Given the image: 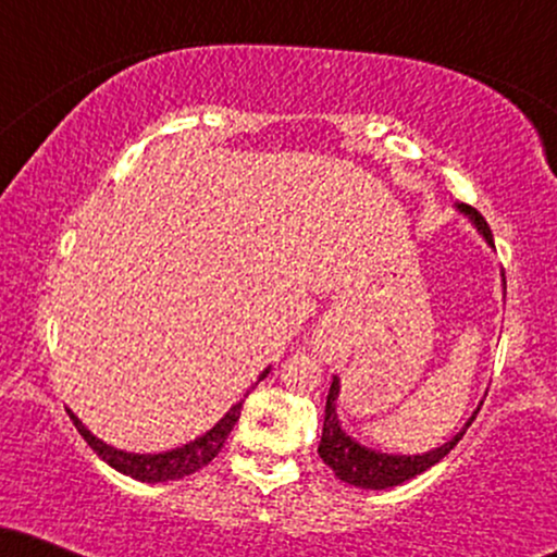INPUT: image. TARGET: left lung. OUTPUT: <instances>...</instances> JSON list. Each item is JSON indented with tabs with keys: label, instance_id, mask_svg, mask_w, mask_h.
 Masks as SVG:
<instances>
[{
	"label": "left lung",
	"instance_id": "obj_1",
	"mask_svg": "<svg viewBox=\"0 0 557 557\" xmlns=\"http://www.w3.org/2000/svg\"><path fill=\"white\" fill-rule=\"evenodd\" d=\"M458 212L469 216L471 225L476 227V233L482 235L492 248H495L492 230L474 207H469V203H458ZM503 283H505V274H503ZM337 398H341V380L332 376L327 406H324V426H322V440H319V456H322V461L330 466L332 474L341 479V482L354 484V487H361V490L398 487V484L408 482V479L419 476L421 471H426L430 466L440 463L447 453L458 445V440L463 437L466 430L471 426V421H474L479 413L476 408V411L471 413V419L461 426V432L453 434L445 445L434 447V450L421 453V456H393V453H382V450H374V447L356 443V440L343 430L341 419H337V406H335ZM479 406H482V403H479Z\"/></svg>",
	"mask_w": 557,
	"mask_h": 557
}]
</instances>
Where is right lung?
<instances>
[{
	"instance_id": "obj_1",
	"label": "right lung",
	"mask_w": 557,
	"mask_h": 557,
	"mask_svg": "<svg viewBox=\"0 0 557 557\" xmlns=\"http://www.w3.org/2000/svg\"><path fill=\"white\" fill-rule=\"evenodd\" d=\"M267 374H270V369H264V372L259 374V382L264 380ZM251 389H248V393H251ZM248 393L243 395V398H248ZM240 408H243V400L235 403L225 417L216 421L212 430L203 432L201 437L190 440V443H185L181 447H172V450H164V453L117 450V447L107 445L104 440H99L96 434L88 432L86 424H83V421L75 417L70 408H67V413H70V419H73L75 430L83 434V440L91 445V450L101 458V461L110 463L112 469L120 471V474L138 479V482L157 484V482H172V479H183V476L196 474L198 469H203V466L212 461L216 453L222 450V445H225L227 434L233 432L235 421L240 419Z\"/></svg>"
}]
</instances>
